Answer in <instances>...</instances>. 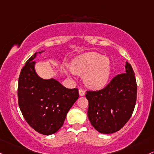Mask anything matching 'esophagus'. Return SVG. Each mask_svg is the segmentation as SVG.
Masks as SVG:
<instances>
[{
  "instance_id": "1",
  "label": "esophagus",
  "mask_w": 154,
  "mask_h": 154,
  "mask_svg": "<svg viewBox=\"0 0 154 154\" xmlns=\"http://www.w3.org/2000/svg\"><path fill=\"white\" fill-rule=\"evenodd\" d=\"M79 94H80V96H84L85 94V91H84V89L80 88V90H79Z\"/></svg>"
}]
</instances>
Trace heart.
Segmentation results:
<instances>
[{
    "label": "heart",
    "instance_id": "obj_1",
    "mask_svg": "<svg viewBox=\"0 0 154 154\" xmlns=\"http://www.w3.org/2000/svg\"><path fill=\"white\" fill-rule=\"evenodd\" d=\"M71 69L74 73L85 74L86 85L92 88H102L109 80L110 62L97 52H91L81 55L72 60Z\"/></svg>",
    "mask_w": 154,
    "mask_h": 154
}]
</instances>
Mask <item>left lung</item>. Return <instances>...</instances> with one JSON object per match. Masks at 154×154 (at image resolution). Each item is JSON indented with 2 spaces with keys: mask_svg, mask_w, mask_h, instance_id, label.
Instances as JSON below:
<instances>
[{
  "mask_svg": "<svg viewBox=\"0 0 154 154\" xmlns=\"http://www.w3.org/2000/svg\"><path fill=\"white\" fill-rule=\"evenodd\" d=\"M126 73L116 75L104 88L87 91L88 117L99 132L111 134L119 131L131 118L137 100L134 72L126 62Z\"/></svg>",
  "mask_w": 154,
  "mask_h": 154,
  "instance_id": "1",
  "label": "left lung"
}]
</instances>
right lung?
I'll return each instance as SVG.
<instances>
[{"mask_svg":"<svg viewBox=\"0 0 154 154\" xmlns=\"http://www.w3.org/2000/svg\"><path fill=\"white\" fill-rule=\"evenodd\" d=\"M36 55L27 60L20 72L18 103L27 123L37 132L50 135L63 126L67 112L78 99L79 91L66 88L54 79L38 77L34 69Z\"/></svg>","mask_w":154,"mask_h":154,"instance_id":"add662e5","label":"right lung"}]
</instances>
